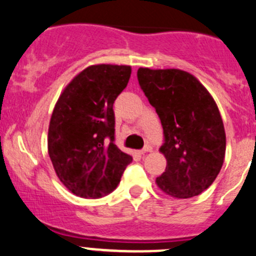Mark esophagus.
Masks as SVG:
<instances>
[{
    "instance_id": "1",
    "label": "esophagus",
    "mask_w": 256,
    "mask_h": 256,
    "mask_svg": "<svg viewBox=\"0 0 256 256\" xmlns=\"http://www.w3.org/2000/svg\"><path fill=\"white\" fill-rule=\"evenodd\" d=\"M150 152H152V147H150V146H146V147L140 150V154H146V153Z\"/></svg>"
}]
</instances>
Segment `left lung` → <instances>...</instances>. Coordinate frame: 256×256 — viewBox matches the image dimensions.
<instances>
[{
	"label": "left lung",
	"instance_id": "left-lung-1",
	"mask_svg": "<svg viewBox=\"0 0 256 256\" xmlns=\"http://www.w3.org/2000/svg\"><path fill=\"white\" fill-rule=\"evenodd\" d=\"M137 76L164 134L160 152L167 166L156 184L174 198L197 196L212 184L225 160V128L212 96L184 70L140 68Z\"/></svg>",
	"mask_w": 256,
	"mask_h": 256
}]
</instances>
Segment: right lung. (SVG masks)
<instances>
[{"instance_id":"obj_1","label":"right lung","mask_w":256,"mask_h":256,"mask_svg":"<svg viewBox=\"0 0 256 256\" xmlns=\"http://www.w3.org/2000/svg\"><path fill=\"white\" fill-rule=\"evenodd\" d=\"M130 65H90L65 86L48 133L55 174L72 194L99 198L118 186L132 156L114 143L113 104L130 82Z\"/></svg>"}]
</instances>
